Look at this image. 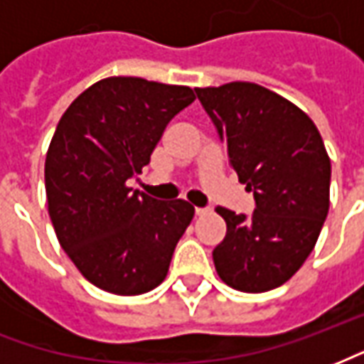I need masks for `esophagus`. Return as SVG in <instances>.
Listing matches in <instances>:
<instances>
[{"instance_id": "obj_1", "label": "esophagus", "mask_w": 364, "mask_h": 364, "mask_svg": "<svg viewBox=\"0 0 364 364\" xmlns=\"http://www.w3.org/2000/svg\"><path fill=\"white\" fill-rule=\"evenodd\" d=\"M208 213H210V208H203V206H197V208H195V214H197V216H205V214Z\"/></svg>"}]
</instances>
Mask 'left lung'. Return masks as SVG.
<instances>
[{"mask_svg":"<svg viewBox=\"0 0 364 364\" xmlns=\"http://www.w3.org/2000/svg\"><path fill=\"white\" fill-rule=\"evenodd\" d=\"M195 91L257 205L250 218L216 206L226 222L213 252L216 273L242 292L277 289L304 265L328 216L331 161L323 140L302 109L263 85Z\"/></svg>","mask_w":364,"mask_h":364,"instance_id":"1","label":"left lung"}]
</instances>
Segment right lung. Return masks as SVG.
Here are the masks:
<instances>
[{
    "instance_id": "add662e5",
    "label": "right lung",
    "mask_w": 364,
    "mask_h": 364,
    "mask_svg": "<svg viewBox=\"0 0 364 364\" xmlns=\"http://www.w3.org/2000/svg\"><path fill=\"white\" fill-rule=\"evenodd\" d=\"M193 101L187 85L120 75L93 83L62 114L44 161L48 214L62 250L97 289L136 296L166 279L195 208L132 193L127 181Z\"/></svg>"
}]
</instances>
